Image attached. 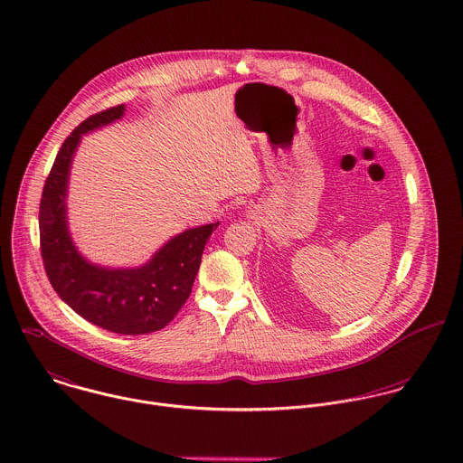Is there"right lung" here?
Returning <instances> with one entry per match:
<instances>
[{"label": "right lung", "mask_w": 463, "mask_h": 463, "mask_svg": "<svg viewBox=\"0 0 463 463\" xmlns=\"http://www.w3.org/2000/svg\"><path fill=\"white\" fill-rule=\"evenodd\" d=\"M125 105L80 123L62 143L43 189L39 207L41 254L57 295L82 318L118 335H146L166 327L184 306L202 252L216 223L185 229L139 267H103L75 245L68 222V189L82 136L116 123Z\"/></svg>", "instance_id": "1"}]
</instances>
